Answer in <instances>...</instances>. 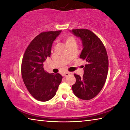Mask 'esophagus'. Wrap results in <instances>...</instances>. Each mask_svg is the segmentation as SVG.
<instances>
[{
	"label": "esophagus",
	"mask_w": 130,
	"mask_h": 130,
	"mask_svg": "<svg viewBox=\"0 0 130 130\" xmlns=\"http://www.w3.org/2000/svg\"><path fill=\"white\" fill-rule=\"evenodd\" d=\"M70 74H71V73H70V72H65V73H64L63 75V76H64V77H66V76H68L70 75Z\"/></svg>",
	"instance_id": "obj_1"
}]
</instances>
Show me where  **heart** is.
I'll list each match as a JSON object with an SVG mask.
<instances>
[{
    "instance_id": "b5f03b06",
    "label": "heart",
    "mask_w": 130,
    "mask_h": 130,
    "mask_svg": "<svg viewBox=\"0 0 130 130\" xmlns=\"http://www.w3.org/2000/svg\"><path fill=\"white\" fill-rule=\"evenodd\" d=\"M76 43V39L72 36H69L66 38V44H71V43Z\"/></svg>"
}]
</instances>
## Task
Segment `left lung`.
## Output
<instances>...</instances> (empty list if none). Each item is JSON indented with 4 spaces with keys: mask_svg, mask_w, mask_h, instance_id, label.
Segmentation results:
<instances>
[{
    "mask_svg": "<svg viewBox=\"0 0 130 130\" xmlns=\"http://www.w3.org/2000/svg\"><path fill=\"white\" fill-rule=\"evenodd\" d=\"M72 32L82 40L83 50L80 58L87 62L82 77L74 74L76 81L72 90L79 98L90 100L100 92L105 83L108 71L107 53L104 44L93 32L87 29H74Z\"/></svg>",
    "mask_w": 130,
    "mask_h": 130,
    "instance_id": "obj_1",
    "label": "left lung"
}]
</instances>
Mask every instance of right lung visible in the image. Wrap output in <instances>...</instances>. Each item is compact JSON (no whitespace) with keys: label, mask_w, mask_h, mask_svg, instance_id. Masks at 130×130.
Returning a JSON list of instances; mask_svg holds the SVG:
<instances>
[{"label":"right lung","mask_w":130,"mask_h":130,"mask_svg":"<svg viewBox=\"0 0 130 130\" xmlns=\"http://www.w3.org/2000/svg\"><path fill=\"white\" fill-rule=\"evenodd\" d=\"M61 31L42 32L30 42L23 57L21 73L31 95L37 100L45 102L56 95L63 77L59 73H48L43 63L50 57L51 47Z\"/></svg>","instance_id":"add662e5"}]
</instances>
